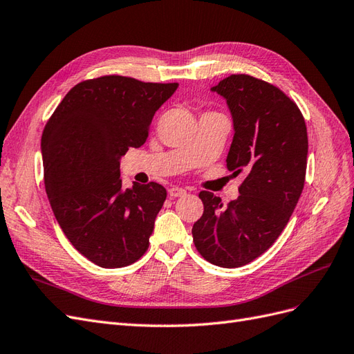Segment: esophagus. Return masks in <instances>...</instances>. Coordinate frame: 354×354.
I'll return each mask as SVG.
<instances>
[{"instance_id":"34e87169","label":"esophagus","mask_w":354,"mask_h":354,"mask_svg":"<svg viewBox=\"0 0 354 354\" xmlns=\"http://www.w3.org/2000/svg\"><path fill=\"white\" fill-rule=\"evenodd\" d=\"M168 195L171 198H180V196H185L186 195V190L181 189V187H171L168 190Z\"/></svg>"}]
</instances>
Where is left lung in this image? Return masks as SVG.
<instances>
[{"label": "left lung", "instance_id": "8db88e82", "mask_svg": "<svg viewBox=\"0 0 354 354\" xmlns=\"http://www.w3.org/2000/svg\"><path fill=\"white\" fill-rule=\"evenodd\" d=\"M211 91L226 99L233 120L227 169L245 180L227 207L201 192L203 214L192 234L203 259L234 269L269 250L294 212L304 187L307 128L283 91L251 75H230Z\"/></svg>", "mask_w": 354, "mask_h": 354}]
</instances>
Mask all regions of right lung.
Wrapping results in <instances>:
<instances>
[{"mask_svg":"<svg viewBox=\"0 0 354 354\" xmlns=\"http://www.w3.org/2000/svg\"><path fill=\"white\" fill-rule=\"evenodd\" d=\"M177 87L121 75L82 81L42 131L51 209L75 248L104 269L137 261L149 246L167 190L155 181L122 189L120 159L146 142L155 112Z\"/></svg>","mask_w":354,"mask_h":354,"instance_id":"add662e5","label":"right lung"}]
</instances>
